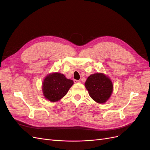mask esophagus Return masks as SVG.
<instances>
[{"instance_id":"1","label":"esophagus","mask_w":150,"mask_h":150,"mask_svg":"<svg viewBox=\"0 0 150 150\" xmlns=\"http://www.w3.org/2000/svg\"><path fill=\"white\" fill-rule=\"evenodd\" d=\"M74 83H80L81 81L80 80H74Z\"/></svg>"}]
</instances>
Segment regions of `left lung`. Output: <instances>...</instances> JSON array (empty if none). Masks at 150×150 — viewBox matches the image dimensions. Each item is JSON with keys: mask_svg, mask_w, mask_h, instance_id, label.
Wrapping results in <instances>:
<instances>
[{"mask_svg": "<svg viewBox=\"0 0 150 150\" xmlns=\"http://www.w3.org/2000/svg\"><path fill=\"white\" fill-rule=\"evenodd\" d=\"M90 97L99 104L105 103L111 96L113 85L111 80L103 73L91 74L85 82Z\"/></svg>", "mask_w": 150, "mask_h": 150, "instance_id": "left-lung-1", "label": "left lung"}]
</instances>
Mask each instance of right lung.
<instances>
[{
    "instance_id": "right-lung-1",
    "label": "right lung",
    "mask_w": 150,
    "mask_h": 150,
    "mask_svg": "<svg viewBox=\"0 0 150 150\" xmlns=\"http://www.w3.org/2000/svg\"><path fill=\"white\" fill-rule=\"evenodd\" d=\"M74 82L59 72L47 74L42 82V90L44 98L51 102H56L66 95Z\"/></svg>"
}]
</instances>
